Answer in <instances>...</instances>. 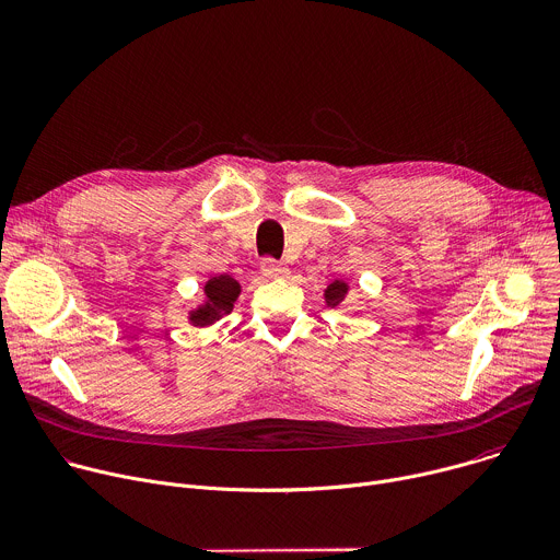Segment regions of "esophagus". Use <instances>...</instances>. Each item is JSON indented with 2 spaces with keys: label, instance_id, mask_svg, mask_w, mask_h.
Returning a JSON list of instances; mask_svg holds the SVG:
<instances>
[{
  "label": "esophagus",
  "instance_id": "obj_1",
  "mask_svg": "<svg viewBox=\"0 0 560 560\" xmlns=\"http://www.w3.org/2000/svg\"><path fill=\"white\" fill-rule=\"evenodd\" d=\"M288 266L285 264H279V261H275V259H264L261 261V275L266 277V279H283V277H288Z\"/></svg>",
  "mask_w": 560,
  "mask_h": 560
}]
</instances>
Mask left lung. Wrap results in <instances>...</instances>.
Returning a JSON list of instances; mask_svg holds the SVG:
<instances>
[{
	"instance_id": "obj_1",
	"label": "left lung",
	"mask_w": 560,
	"mask_h": 560,
	"mask_svg": "<svg viewBox=\"0 0 560 560\" xmlns=\"http://www.w3.org/2000/svg\"><path fill=\"white\" fill-rule=\"evenodd\" d=\"M348 290H350V285H348L346 281H341V279L332 281V283L326 288V292H324V296H326V303H328L330 307H337V305H341V303L346 301V296H348Z\"/></svg>"
}]
</instances>
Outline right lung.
Listing matches in <instances>:
<instances>
[{
  "label": "right lung",
  "instance_id": "right-lung-1",
  "mask_svg": "<svg viewBox=\"0 0 560 560\" xmlns=\"http://www.w3.org/2000/svg\"><path fill=\"white\" fill-rule=\"evenodd\" d=\"M203 294V303L197 305L188 316L190 324L197 328L212 326L223 314H230L236 296L242 294V285H238V281H234L230 275H219L206 281Z\"/></svg>",
  "mask_w": 560,
  "mask_h": 560
}]
</instances>
